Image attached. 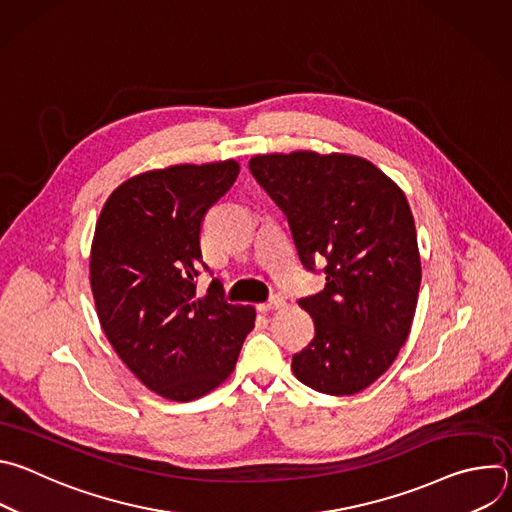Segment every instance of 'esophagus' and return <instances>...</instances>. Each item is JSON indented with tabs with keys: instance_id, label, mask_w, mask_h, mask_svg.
<instances>
[{
	"instance_id": "esophagus-1",
	"label": "esophagus",
	"mask_w": 512,
	"mask_h": 512,
	"mask_svg": "<svg viewBox=\"0 0 512 512\" xmlns=\"http://www.w3.org/2000/svg\"><path fill=\"white\" fill-rule=\"evenodd\" d=\"M283 306H285V300H283L281 296H273L269 302L259 304V306H257V310H259L261 314H267V312H271V310H279V308H283Z\"/></svg>"
}]
</instances>
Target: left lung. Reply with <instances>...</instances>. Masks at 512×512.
<instances>
[{
  "label": "left lung",
  "mask_w": 512,
  "mask_h": 512,
  "mask_svg": "<svg viewBox=\"0 0 512 512\" xmlns=\"http://www.w3.org/2000/svg\"><path fill=\"white\" fill-rule=\"evenodd\" d=\"M249 168L285 212L304 267L326 259L324 289L298 302L316 334L291 371L326 395L367 389L397 358L417 308L421 261L403 190L348 154H267Z\"/></svg>",
  "instance_id": "obj_1"
}]
</instances>
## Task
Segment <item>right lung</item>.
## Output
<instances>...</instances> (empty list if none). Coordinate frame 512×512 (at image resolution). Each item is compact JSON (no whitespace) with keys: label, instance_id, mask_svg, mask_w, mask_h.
<instances>
[{"label":"right lung","instance_id":"1","mask_svg":"<svg viewBox=\"0 0 512 512\" xmlns=\"http://www.w3.org/2000/svg\"><path fill=\"white\" fill-rule=\"evenodd\" d=\"M235 160L180 164L125 180L107 198L91 247V289L101 328L150 391L192 401L235 369L255 326L251 306L225 300L212 279L196 291L206 210L235 184Z\"/></svg>","mask_w":512,"mask_h":512}]
</instances>
